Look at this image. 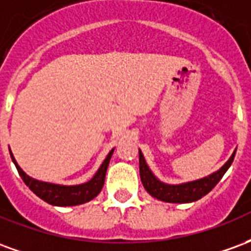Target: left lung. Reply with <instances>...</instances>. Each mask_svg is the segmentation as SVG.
<instances>
[{
  "label": "left lung",
  "mask_w": 251,
  "mask_h": 251,
  "mask_svg": "<svg viewBox=\"0 0 251 251\" xmlns=\"http://www.w3.org/2000/svg\"><path fill=\"white\" fill-rule=\"evenodd\" d=\"M234 157H235V152L232 153L228 161L218 172L210 175L208 177L195 180V181L185 183V184L169 185L161 183L160 180L154 177V175L151 172V169L145 163V158L140 151V176H141L144 188L147 189L153 198L163 200V201H168V203H189V201L201 199L219 183V180L226 174L227 169L230 168V165L234 161Z\"/></svg>",
  "instance_id": "left-lung-1"
}]
</instances>
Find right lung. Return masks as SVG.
Segmentation results:
<instances>
[{"label":"right lung","mask_w":251,"mask_h":251,"mask_svg":"<svg viewBox=\"0 0 251 251\" xmlns=\"http://www.w3.org/2000/svg\"><path fill=\"white\" fill-rule=\"evenodd\" d=\"M113 152H114V149L110 151L107 157L104 158V161L102 163L100 168L98 169V172L95 174L93 179L87 181V183H84V184L79 185L51 184V183H44V181L32 179L17 165L12 152H10V157L13 160L14 165H16L17 171H19V175L21 176V179L24 180L25 184L29 187V189L33 194H36L40 199H43L47 203H50V204L63 205L64 207V205H77L87 203V201L93 200L100 192V189H102L104 184L106 171H107V167H109L110 158H111Z\"/></svg>","instance_id":"obj_1"}]
</instances>
